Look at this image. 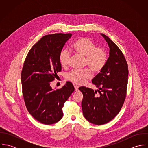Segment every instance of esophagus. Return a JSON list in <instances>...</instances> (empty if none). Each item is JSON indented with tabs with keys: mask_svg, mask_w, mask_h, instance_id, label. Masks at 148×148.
Wrapping results in <instances>:
<instances>
[{
	"mask_svg": "<svg viewBox=\"0 0 148 148\" xmlns=\"http://www.w3.org/2000/svg\"><path fill=\"white\" fill-rule=\"evenodd\" d=\"M74 87H75V91L76 92H77L78 90H79V86L78 85H75L74 86Z\"/></svg>",
	"mask_w": 148,
	"mask_h": 148,
	"instance_id": "34e87169",
	"label": "esophagus"
}]
</instances>
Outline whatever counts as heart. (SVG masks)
<instances>
[{
    "label": "heart",
    "mask_w": 148,
    "mask_h": 148,
    "mask_svg": "<svg viewBox=\"0 0 148 148\" xmlns=\"http://www.w3.org/2000/svg\"><path fill=\"white\" fill-rule=\"evenodd\" d=\"M75 53L85 57V65L89 69L82 70H73L67 75V79L77 84H83L89 79L92 73H99L106 66L108 55L106 49L101 47H96V44L89 38L83 37L77 40L72 45ZM70 53L66 49L63 50L59 56L60 63L62 67L65 68L69 63Z\"/></svg>",
    "instance_id": "1"
}]
</instances>
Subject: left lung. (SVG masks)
I'll use <instances>...</instances> for the list:
<instances>
[{"instance_id": "left-lung-1", "label": "left lung", "mask_w": 148, "mask_h": 148, "mask_svg": "<svg viewBox=\"0 0 148 148\" xmlns=\"http://www.w3.org/2000/svg\"><path fill=\"white\" fill-rule=\"evenodd\" d=\"M109 50L106 66L92 79L96 90L81 86L83 95L82 107L85 118L96 125L111 121L120 111L127 95L128 68L126 59L118 46L106 35L101 34Z\"/></svg>"}]
</instances>
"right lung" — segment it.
<instances>
[{"instance_id":"right-lung-1","label":"right lung","mask_w":148,"mask_h":148,"mask_svg":"<svg viewBox=\"0 0 148 148\" xmlns=\"http://www.w3.org/2000/svg\"><path fill=\"white\" fill-rule=\"evenodd\" d=\"M71 36L61 33L44 36L31 48L23 64L21 86L26 108L35 120L45 125L62 119L64 103L75 90L69 82L60 89L51 86L62 71L60 53Z\"/></svg>"}]
</instances>
